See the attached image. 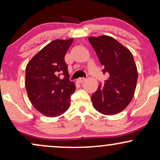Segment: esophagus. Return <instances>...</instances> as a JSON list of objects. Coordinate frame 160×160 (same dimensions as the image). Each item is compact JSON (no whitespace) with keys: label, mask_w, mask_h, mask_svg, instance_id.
I'll return each instance as SVG.
<instances>
[{"label":"esophagus","mask_w":160,"mask_h":160,"mask_svg":"<svg viewBox=\"0 0 160 160\" xmlns=\"http://www.w3.org/2000/svg\"><path fill=\"white\" fill-rule=\"evenodd\" d=\"M86 80V78H79L78 80V82L79 83H82V82H84Z\"/></svg>","instance_id":"obj_1"}]
</instances>
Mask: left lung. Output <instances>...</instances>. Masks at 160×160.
<instances>
[{
	"label": "left lung",
	"instance_id": "8db88e82",
	"mask_svg": "<svg viewBox=\"0 0 160 160\" xmlns=\"http://www.w3.org/2000/svg\"><path fill=\"white\" fill-rule=\"evenodd\" d=\"M103 73L109 77L92 95L93 107L104 115L120 113L132 100L136 88L138 70L132 52L112 37H89Z\"/></svg>",
	"mask_w": 160,
	"mask_h": 160
}]
</instances>
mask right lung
Instances as JSON below:
<instances>
[{"label": "right lung", "instance_id": "add662e5", "mask_svg": "<svg viewBox=\"0 0 160 160\" xmlns=\"http://www.w3.org/2000/svg\"><path fill=\"white\" fill-rule=\"evenodd\" d=\"M74 38L55 40L33 56L25 70V88L31 103L47 117L62 115L68 109L76 90L69 80L65 56ZM64 75L62 79L61 75Z\"/></svg>", "mask_w": 160, "mask_h": 160}]
</instances>
